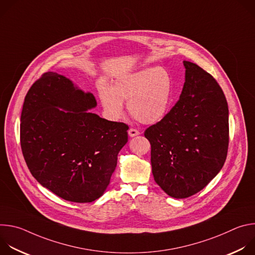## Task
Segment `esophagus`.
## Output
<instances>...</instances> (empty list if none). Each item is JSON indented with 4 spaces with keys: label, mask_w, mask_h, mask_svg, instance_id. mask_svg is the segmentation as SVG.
Segmentation results:
<instances>
[{
    "label": "esophagus",
    "mask_w": 255,
    "mask_h": 255,
    "mask_svg": "<svg viewBox=\"0 0 255 255\" xmlns=\"http://www.w3.org/2000/svg\"><path fill=\"white\" fill-rule=\"evenodd\" d=\"M139 131L137 130V129H135V128H130L129 130H128V134H129V136H131V137H134V136H136V135H139Z\"/></svg>",
    "instance_id": "1"
}]
</instances>
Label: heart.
Here are the masks:
<instances>
[{
	"label": "heart",
	"instance_id": "obj_1",
	"mask_svg": "<svg viewBox=\"0 0 255 255\" xmlns=\"http://www.w3.org/2000/svg\"><path fill=\"white\" fill-rule=\"evenodd\" d=\"M172 88V79L167 70L149 67L120 78L112 88L101 84L99 96L111 118L122 117L123 101H127V109L134 119L143 124H153L165 116Z\"/></svg>",
	"mask_w": 255,
	"mask_h": 255
}]
</instances>
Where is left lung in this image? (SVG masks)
<instances>
[{
    "instance_id": "8db88e82",
    "label": "left lung",
    "mask_w": 255,
    "mask_h": 255,
    "mask_svg": "<svg viewBox=\"0 0 255 255\" xmlns=\"http://www.w3.org/2000/svg\"><path fill=\"white\" fill-rule=\"evenodd\" d=\"M184 65L179 100L144 132L155 183L175 199L203 190L223 167L229 145L228 104L221 87L198 64Z\"/></svg>"
}]
</instances>
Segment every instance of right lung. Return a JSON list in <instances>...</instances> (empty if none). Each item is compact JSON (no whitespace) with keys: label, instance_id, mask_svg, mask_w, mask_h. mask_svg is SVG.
Returning <instances> with one entry per match:
<instances>
[{"label":"right lung","instance_id":"add662e5","mask_svg":"<svg viewBox=\"0 0 255 255\" xmlns=\"http://www.w3.org/2000/svg\"><path fill=\"white\" fill-rule=\"evenodd\" d=\"M96 105L93 94L52 71L24 100L20 143L26 164L39 184L69 202L91 203L104 194L128 141V125L88 112Z\"/></svg>","mask_w":255,"mask_h":255}]
</instances>
